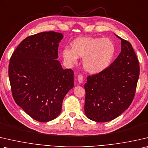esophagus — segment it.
<instances>
[{
    "label": "esophagus",
    "instance_id": "esophagus-1",
    "mask_svg": "<svg viewBox=\"0 0 148 148\" xmlns=\"http://www.w3.org/2000/svg\"><path fill=\"white\" fill-rule=\"evenodd\" d=\"M77 82H78L79 84H81V83L83 82V77L82 74H79L77 76Z\"/></svg>",
    "mask_w": 148,
    "mask_h": 148
}]
</instances>
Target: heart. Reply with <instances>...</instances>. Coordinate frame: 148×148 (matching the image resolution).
Returning a JSON list of instances; mask_svg holds the SVG:
<instances>
[{
  "label": "heart",
  "instance_id": "obj_1",
  "mask_svg": "<svg viewBox=\"0 0 148 148\" xmlns=\"http://www.w3.org/2000/svg\"><path fill=\"white\" fill-rule=\"evenodd\" d=\"M71 49L62 51L64 61L74 65L78 58H83L82 65L88 73L96 74L104 71L111 65L116 52L111 40L100 37H78L71 44Z\"/></svg>",
  "mask_w": 148,
  "mask_h": 148
}]
</instances>
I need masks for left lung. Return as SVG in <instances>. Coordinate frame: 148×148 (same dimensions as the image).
<instances>
[{"label":"left lung","mask_w":148,"mask_h":148,"mask_svg":"<svg viewBox=\"0 0 148 148\" xmlns=\"http://www.w3.org/2000/svg\"><path fill=\"white\" fill-rule=\"evenodd\" d=\"M121 40V52L108 68L87 77L85 113L91 120L106 122L124 112L135 96L140 74L136 53L130 42Z\"/></svg>","instance_id":"8db88e82"}]
</instances>
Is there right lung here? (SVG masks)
<instances>
[{"label":"right lung","instance_id":"1","mask_svg":"<svg viewBox=\"0 0 148 148\" xmlns=\"http://www.w3.org/2000/svg\"><path fill=\"white\" fill-rule=\"evenodd\" d=\"M63 35L45 32L28 36L10 58L8 74L13 99L26 113L47 122L59 116L63 100L74 87V72L58 58Z\"/></svg>","mask_w":148,"mask_h":148}]
</instances>
